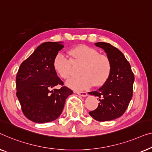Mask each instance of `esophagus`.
Masks as SVG:
<instances>
[{"label": "esophagus", "mask_w": 152, "mask_h": 152, "mask_svg": "<svg viewBox=\"0 0 152 152\" xmlns=\"http://www.w3.org/2000/svg\"><path fill=\"white\" fill-rule=\"evenodd\" d=\"M76 94L83 97H85L87 96V92H85V91H76Z\"/></svg>", "instance_id": "1"}]
</instances>
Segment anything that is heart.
<instances>
[{"mask_svg": "<svg viewBox=\"0 0 152 152\" xmlns=\"http://www.w3.org/2000/svg\"><path fill=\"white\" fill-rule=\"evenodd\" d=\"M71 60L62 53H58L53 60V68L61 78L67 80L72 76V61L80 62L82 75L67 82V85L75 90H85L96 85L101 86L110 78L112 63L107 55L99 54L96 49L86 45H79L69 51Z\"/></svg>", "mask_w": 152, "mask_h": 152, "instance_id": "obj_1", "label": "heart"}]
</instances>
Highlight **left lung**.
Segmentation results:
<instances>
[{"label":"left lung","mask_w":152,"mask_h":152,"mask_svg":"<svg viewBox=\"0 0 152 152\" xmlns=\"http://www.w3.org/2000/svg\"><path fill=\"white\" fill-rule=\"evenodd\" d=\"M95 45L103 49L112 63L110 78L97 91L89 94L99 98L100 102L89 115L97 121L118 118L128 107L133 95L134 75L129 62L121 51L107 42H98Z\"/></svg>","instance_id":"1"}]
</instances>
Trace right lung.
Instances as JSON below:
<instances>
[{"mask_svg": "<svg viewBox=\"0 0 152 152\" xmlns=\"http://www.w3.org/2000/svg\"><path fill=\"white\" fill-rule=\"evenodd\" d=\"M63 48V42H43L19 67L16 78V96L23 114L34 123H48L58 118L65 100L73 94L63 86L53 68L54 56ZM58 84L61 88L54 89Z\"/></svg>", "mask_w": 152, "mask_h": 152, "instance_id": "obj_1", "label": "right lung"}]
</instances>
